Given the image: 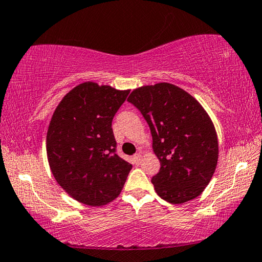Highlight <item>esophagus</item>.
<instances>
[{"label": "esophagus", "instance_id": "obj_1", "mask_svg": "<svg viewBox=\"0 0 262 262\" xmlns=\"http://www.w3.org/2000/svg\"><path fill=\"white\" fill-rule=\"evenodd\" d=\"M140 163H141V154H140V153H136L135 156L133 157V164L139 165Z\"/></svg>", "mask_w": 262, "mask_h": 262}]
</instances>
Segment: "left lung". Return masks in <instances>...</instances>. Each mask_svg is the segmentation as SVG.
Wrapping results in <instances>:
<instances>
[{"instance_id":"left-lung-1","label":"left lung","mask_w":262,"mask_h":262,"mask_svg":"<svg viewBox=\"0 0 262 262\" xmlns=\"http://www.w3.org/2000/svg\"><path fill=\"white\" fill-rule=\"evenodd\" d=\"M148 123L160 169L152 178L163 200L182 204L203 192L219 159L215 127L196 98L169 83L141 86L127 99Z\"/></svg>"}]
</instances>
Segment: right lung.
I'll return each mask as SVG.
<instances>
[{
	"instance_id": "right-lung-1",
	"label": "right lung",
	"mask_w": 262,
	"mask_h": 262,
	"mask_svg": "<svg viewBox=\"0 0 262 262\" xmlns=\"http://www.w3.org/2000/svg\"><path fill=\"white\" fill-rule=\"evenodd\" d=\"M129 90L86 82L64 96L46 136L47 159L57 183L90 206L119 196L132 165L116 153L112 122Z\"/></svg>"
}]
</instances>
